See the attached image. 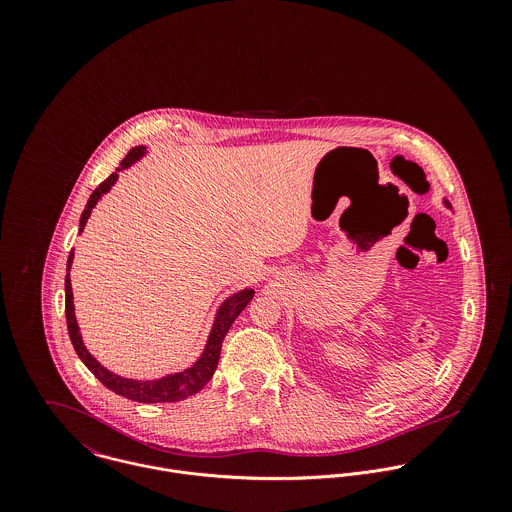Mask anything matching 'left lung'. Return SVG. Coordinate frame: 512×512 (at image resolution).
<instances>
[{"mask_svg":"<svg viewBox=\"0 0 512 512\" xmlns=\"http://www.w3.org/2000/svg\"><path fill=\"white\" fill-rule=\"evenodd\" d=\"M443 205H445V207H447V209H451V205H449V203H447V199H443Z\"/></svg>","mask_w":512,"mask_h":512,"instance_id":"1","label":"left lung"}]
</instances>
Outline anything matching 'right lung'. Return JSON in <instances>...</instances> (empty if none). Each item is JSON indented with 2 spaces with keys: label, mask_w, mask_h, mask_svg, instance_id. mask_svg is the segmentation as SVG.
Returning a JSON list of instances; mask_svg holds the SVG:
<instances>
[{
  "label": "right lung",
  "mask_w": 512,
  "mask_h": 512,
  "mask_svg": "<svg viewBox=\"0 0 512 512\" xmlns=\"http://www.w3.org/2000/svg\"><path fill=\"white\" fill-rule=\"evenodd\" d=\"M146 146L132 147L128 151V155L122 159L118 171L122 169H128L130 165H134L136 161H140L144 155H146ZM118 181V173H112L106 181H102L94 193L90 195L82 215H80V224H78V234L84 230L86 226V220L90 217L92 209L96 207V203L102 199V195H106L114 183ZM74 252L71 250L69 254V262H67V278H65V313H67V327H69V337L73 341L74 351L78 355V359L88 366V370L106 386L110 388L112 392L128 398V400H134V402H144V404H157V402H179V400H185L193 394H197L201 388H205V384L211 380V376L215 374L217 365H219L220 359V347H222V341L230 329V325L234 323V319L242 313V309L250 303V299L254 297V290L252 288H246V290H240V292L232 293L230 297H226L222 303H220L219 309H217V315H215V323L211 327V333H209V339H207V345L201 353V357L181 372H173V374H165L157 380H136V378H126V376H120L108 368L100 365L90 353L88 349L84 347L82 343V335H80V329H78V323H76V317H74V301H73V288H71V266H73Z\"/></svg>",
  "instance_id": "add662e5"
}]
</instances>
